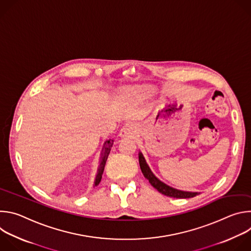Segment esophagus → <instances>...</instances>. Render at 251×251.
I'll return each mask as SVG.
<instances>
[{
    "label": "esophagus",
    "instance_id": "esophagus-1",
    "mask_svg": "<svg viewBox=\"0 0 251 251\" xmlns=\"http://www.w3.org/2000/svg\"><path fill=\"white\" fill-rule=\"evenodd\" d=\"M135 130H136V127L133 125V124H125L122 129L120 130V133H119V136L120 137H132L134 134H135Z\"/></svg>",
    "mask_w": 251,
    "mask_h": 251
}]
</instances>
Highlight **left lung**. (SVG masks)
<instances>
[{
  "label": "left lung",
  "mask_w": 251,
  "mask_h": 251,
  "mask_svg": "<svg viewBox=\"0 0 251 251\" xmlns=\"http://www.w3.org/2000/svg\"><path fill=\"white\" fill-rule=\"evenodd\" d=\"M139 164H140V168H141L143 175H144V176L149 181V183L161 194H163L167 197L176 198V199H189V198H194L199 195V193L185 192V191L174 189V188L166 185L162 181H160L159 178L150 170L148 164L146 163L144 156H143V154L141 152H139Z\"/></svg>",
  "instance_id": "1"
}]
</instances>
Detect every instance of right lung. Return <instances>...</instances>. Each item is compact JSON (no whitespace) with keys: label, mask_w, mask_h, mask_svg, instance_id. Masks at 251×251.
I'll list each match as a JSON object with an SVG mask.
<instances>
[{"label":"right lung","mask_w":251,"mask_h":251,"mask_svg":"<svg viewBox=\"0 0 251 251\" xmlns=\"http://www.w3.org/2000/svg\"><path fill=\"white\" fill-rule=\"evenodd\" d=\"M113 142H114V140H112V139L106 140L104 142L103 147H102V151H101V154H100L101 155L100 162H99L100 164H99V167H98V170H97V175H96L95 181H94V186H97L100 183V181H101L102 174H103V171H104V167H105L107 158H108V155L110 153L111 147L113 145Z\"/></svg>","instance_id":"1"}]
</instances>
